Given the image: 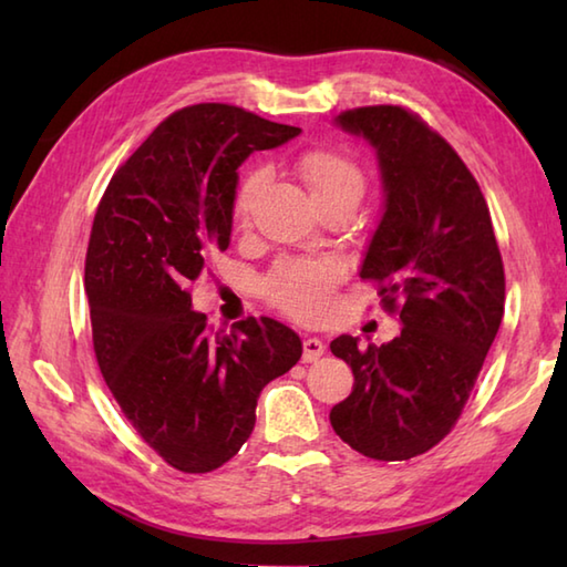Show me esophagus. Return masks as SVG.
I'll use <instances>...</instances> for the list:
<instances>
[{"mask_svg": "<svg viewBox=\"0 0 567 567\" xmlns=\"http://www.w3.org/2000/svg\"><path fill=\"white\" fill-rule=\"evenodd\" d=\"M323 351H327V346H323L321 339H317V336H309V339H305V360L307 363H311V360H319L323 355Z\"/></svg>", "mask_w": 567, "mask_h": 567, "instance_id": "1", "label": "esophagus"}]
</instances>
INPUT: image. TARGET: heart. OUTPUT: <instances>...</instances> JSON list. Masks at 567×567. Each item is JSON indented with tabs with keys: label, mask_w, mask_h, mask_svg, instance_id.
<instances>
[{
	"label": "heart",
	"mask_w": 567,
	"mask_h": 567,
	"mask_svg": "<svg viewBox=\"0 0 567 567\" xmlns=\"http://www.w3.org/2000/svg\"><path fill=\"white\" fill-rule=\"evenodd\" d=\"M299 175H302L309 195L315 202L333 197H355L360 202L365 189V177L360 167L333 151H311L299 158ZM262 171H250L238 185L234 216L244 221L252 199L262 185ZM341 280V265L331 258H299L285 262L268 280V297L285 315L302 321H317L331 305L333 287Z\"/></svg>",
	"instance_id": "1"
}]
</instances>
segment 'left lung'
<instances>
[{
    "label": "left lung",
    "instance_id": "obj_1",
    "mask_svg": "<svg viewBox=\"0 0 567 567\" xmlns=\"http://www.w3.org/2000/svg\"><path fill=\"white\" fill-rule=\"evenodd\" d=\"M333 124L378 155L382 216L360 277L382 285L390 311L403 305L404 329L382 346L331 341L355 382L329 419L358 453L409 461L449 436L475 388L504 315V265L473 173L416 114L363 106Z\"/></svg>",
    "mask_w": 567,
    "mask_h": 567
}]
</instances>
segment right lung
<instances>
[{"label": "right lung", "instance_id": "obj_1", "mask_svg": "<svg viewBox=\"0 0 567 567\" xmlns=\"http://www.w3.org/2000/svg\"><path fill=\"white\" fill-rule=\"evenodd\" d=\"M295 136L238 106H185L118 167L94 214L84 290L100 370L141 439L183 473L231 461L265 384L302 358L299 336L268 317L209 333L187 292L231 244L238 167Z\"/></svg>", "mask_w": 567, "mask_h": 567}]
</instances>
